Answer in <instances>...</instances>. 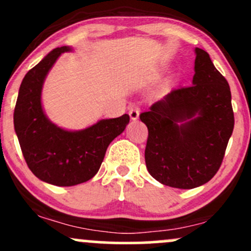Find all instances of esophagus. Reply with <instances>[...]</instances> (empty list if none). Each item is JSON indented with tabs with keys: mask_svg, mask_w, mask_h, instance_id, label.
<instances>
[{
	"mask_svg": "<svg viewBox=\"0 0 251 251\" xmlns=\"http://www.w3.org/2000/svg\"><path fill=\"white\" fill-rule=\"evenodd\" d=\"M128 114H130V118H131V120H132V121L138 120V118H139V109H138V108H132V109H130Z\"/></svg>",
	"mask_w": 251,
	"mask_h": 251,
	"instance_id": "34e87169",
	"label": "esophagus"
}]
</instances>
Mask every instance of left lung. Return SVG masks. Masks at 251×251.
I'll list each match as a JSON object with an SVG mask.
<instances>
[{
	"label": "left lung",
	"instance_id": "8db88e82",
	"mask_svg": "<svg viewBox=\"0 0 251 251\" xmlns=\"http://www.w3.org/2000/svg\"><path fill=\"white\" fill-rule=\"evenodd\" d=\"M192 85L172 90L141 114L148 172L163 185L194 189L223 162L234 126L231 90L209 54L195 48Z\"/></svg>",
	"mask_w": 251,
	"mask_h": 251
}]
</instances>
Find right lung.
I'll return each mask as SVG.
<instances>
[{"instance_id": "add662e5", "label": "right lung", "mask_w": 251, "mask_h": 251, "mask_svg": "<svg viewBox=\"0 0 251 251\" xmlns=\"http://www.w3.org/2000/svg\"><path fill=\"white\" fill-rule=\"evenodd\" d=\"M71 47L55 48L24 77L14 109V130L28 168L38 179L56 186H73L99 172L110 142L123 133L130 117L101 119L83 130H65L51 123L42 105L49 71Z\"/></svg>"}]
</instances>
